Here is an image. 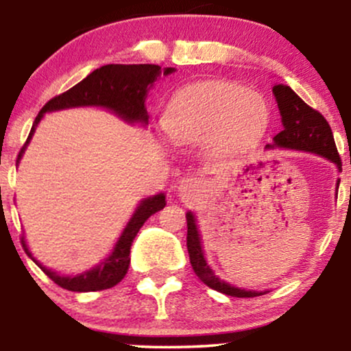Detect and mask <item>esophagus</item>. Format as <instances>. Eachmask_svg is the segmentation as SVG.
Wrapping results in <instances>:
<instances>
[{"instance_id": "obj_1", "label": "esophagus", "mask_w": 351, "mask_h": 351, "mask_svg": "<svg viewBox=\"0 0 351 351\" xmlns=\"http://www.w3.org/2000/svg\"><path fill=\"white\" fill-rule=\"evenodd\" d=\"M204 188V183L201 178H195V176H186V178H183L180 181L178 184V189L181 193V196H184V198H193V196H198L201 191H203Z\"/></svg>"}]
</instances>
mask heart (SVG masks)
Wrapping results in <instances>:
<instances>
[{"label":"heart","instance_id":"1","mask_svg":"<svg viewBox=\"0 0 351 351\" xmlns=\"http://www.w3.org/2000/svg\"><path fill=\"white\" fill-rule=\"evenodd\" d=\"M271 110L263 95L232 82H211L180 90L163 114V127L175 142L211 138L219 155H237L263 138Z\"/></svg>","mask_w":351,"mask_h":351}]
</instances>
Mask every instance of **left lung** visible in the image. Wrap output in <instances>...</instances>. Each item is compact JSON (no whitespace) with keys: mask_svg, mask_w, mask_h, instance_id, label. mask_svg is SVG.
Wrapping results in <instances>:
<instances>
[{"mask_svg":"<svg viewBox=\"0 0 351 351\" xmlns=\"http://www.w3.org/2000/svg\"><path fill=\"white\" fill-rule=\"evenodd\" d=\"M274 95H276L277 107L280 110L282 125L284 128L274 136V145L282 148H291V150H302L315 153V155L324 156L330 160L341 170V160L338 155L335 140H333L332 128L325 117L320 112L312 108L302 100L291 87L285 84H276L272 87ZM340 184V180L337 181ZM186 247L189 254V263L193 265L198 279L206 284L208 287L215 291L226 293L231 297H257L263 295L264 292L245 291V289H237L228 282L217 279L211 267L204 259L203 247H201V239L198 228H196V219L193 213H186Z\"/></svg>","mask_w":351,"mask_h":351,"instance_id":"8db88e82","label":"left lung"}]
</instances>
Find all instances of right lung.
Returning a JSON list of instances; mask_svg holds the SVG:
<instances>
[{
	"mask_svg": "<svg viewBox=\"0 0 351 351\" xmlns=\"http://www.w3.org/2000/svg\"><path fill=\"white\" fill-rule=\"evenodd\" d=\"M175 71L173 67H167L163 71V75L171 74ZM162 74V67L156 64H107L102 66L100 69H95L94 72L87 75L86 79L80 80L74 87L66 90L64 94L56 95L49 102L41 108L38 117H36L33 128H31L29 135H27L26 143L19 150L18 165L21 160L24 148L29 143L31 136H33L36 125L43 119L46 112L52 110H62V108L69 107H84V106H97L106 107L108 110L115 112L117 115L122 117L127 122H142L148 123V114L145 108V99H147L148 88L156 77ZM167 201H165V195L152 196V198L143 199L138 204L136 211L128 221L127 228L123 229L122 236L117 241L114 252L104 261L102 264L94 267L92 271H87L80 276L75 277H62L59 274L52 272L51 269L43 267L38 261L31 256L29 249H27L24 237H21L23 249L26 251L27 256L34 261L43 272L52 282L59 285V287L66 289V291L72 292H95L104 291V289H110L119 284L123 279L125 274L128 271V264H130V247L134 243L136 232L143 226L145 221L156 211L165 208Z\"/></svg>",
	"mask_w": 351,
	"mask_h": 351,
	"instance_id": "1",
	"label": "right lung"
}]
</instances>
